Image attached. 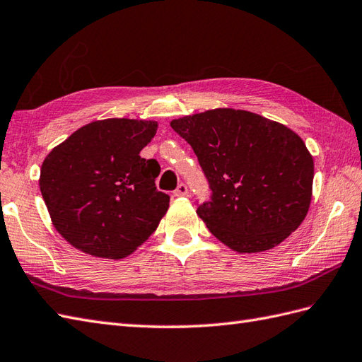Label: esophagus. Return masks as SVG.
I'll return each mask as SVG.
<instances>
[{
  "mask_svg": "<svg viewBox=\"0 0 362 362\" xmlns=\"http://www.w3.org/2000/svg\"><path fill=\"white\" fill-rule=\"evenodd\" d=\"M173 194H174V197H187L188 196V187L185 183H180Z\"/></svg>",
  "mask_w": 362,
  "mask_h": 362,
  "instance_id": "34e87169",
  "label": "esophagus"
}]
</instances>
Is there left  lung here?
Masks as SVG:
<instances>
[{
	"label": "left lung",
	"instance_id": "8db88e82",
	"mask_svg": "<svg viewBox=\"0 0 362 362\" xmlns=\"http://www.w3.org/2000/svg\"><path fill=\"white\" fill-rule=\"evenodd\" d=\"M205 173L212 200L197 208L211 234L240 254L269 251L298 228L312 200L313 159L286 125L246 110L173 119Z\"/></svg>",
	"mask_w": 362,
	"mask_h": 362
}]
</instances>
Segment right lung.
<instances>
[{
  "instance_id": "add662e5",
  "label": "right lung",
  "mask_w": 362,
  "mask_h": 362,
  "mask_svg": "<svg viewBox=\"0 0 362 362\" xmlns=\"http://www.w3.org/2000/svg\"><path fill=\"white\" fill-rule=\"evenodd\" d=\"M156 132V120H95L45 157L42 199L54 229L73 247L119 260L159 226L170 196L156 189L159 163L139 156Z\"/></svg>"
}]
</instances>
